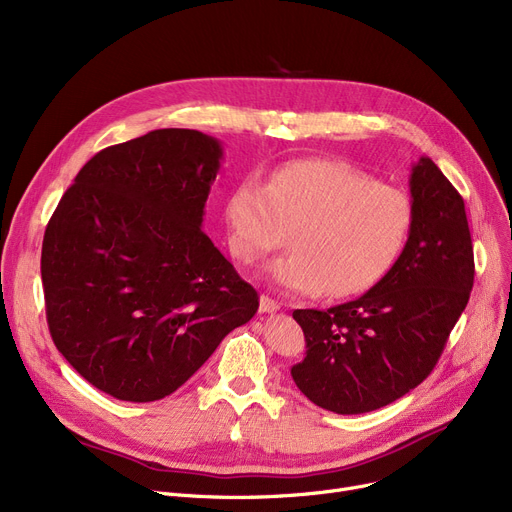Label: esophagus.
<instances>
[{"mask_svg": "<svg viewBox=\"0 0 512 512\" xmlns=\"http://www.w3.org/2000/svg\"><path fill=\"white\" fill-rule=\"evenodd\" d=\"M278 309H280L278 301H274L272 297H267V294H261V299H259V311L261 313H274Z\"/></svg>", "mask_w": 512, "mask_h": 512, "instance_id": "esophagus-1", "label": "esophagus"}]
</instances>
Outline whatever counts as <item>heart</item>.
<instances>
[{
  "label": "heart",
  "mask_w": 512,
  "mask_h": 512,
  "mask_svg": "<svg viewBox=\"0 0 512 512\" xmlns=\"http://www.w3.org/2000/svg\"><path fill=\"white\" fill-rule=\"evenodd\" d=\"M415 220L407 191L332 159H301L267 184L245 178L226 203L228 245L253 263L282 247L292 253L267 265L280 288L332 299L378 284L405 249Z\"/></svg>",
  "instance_id": "b5f03b06"
}]
</instances>
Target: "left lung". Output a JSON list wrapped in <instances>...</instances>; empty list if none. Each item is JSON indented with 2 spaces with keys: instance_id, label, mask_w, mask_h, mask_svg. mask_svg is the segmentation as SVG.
Instances as JSON below:
<instances>
[{
  "instance_id": "8db88e82",
  "label": "left lung",
  "mask_w": 512,
  "mask_h": 512,
  "mask_svg": "<svg viewBox=\"0 0 512 512\" xmlns=\"http://www.w3.org/2000/svg\"><path fill=\"white\" fill-rule=\"evenodd\" d=\"M409 184L415 220L392 270L355 301L292 313L307 342L292 380L338 415L375 411L419 386L469 303L475 263L463 197L429 157Z\"/></svg>"
}]
</instances>
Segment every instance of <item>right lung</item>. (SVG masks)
Segmentation results:
<instances>
[{
  "label": "right lung",
  "mask_w": 512,
  "mask_h": 512,
  "mask_svg": "<svg viewBox=\"0 0 512 512\" xmlns=\"http://www.w3.org/2000/svg\"><path fill=\"white\" fill-rule=\"evenodd\" d=\"M222 145L159 128L93 155L45 228L53 344L118 400L178 390L259 309L257 290L201 230Z\"/></svg>",
  "instance_id": "1"
}]
</instances>
